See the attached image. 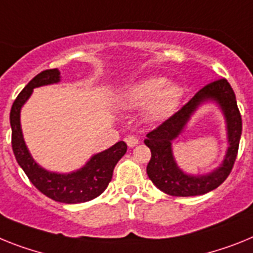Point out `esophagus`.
I'll use <instances>...</instances> for the list:
<instances>
[{"instance_id": "34e87169", "label": "esophagus", "mask_w": 253, "mask_h": 253, "mask_svg": "<svg viewBox=\"0 0 253 253\" xmlns=\"http://www.w3.org/2000/svg\"><path fill=\"white\" fill-rule=\"evenodd\" d=\"M126 143H127V145L130 146V148H133V146H136L137 144H139V139H137L136 136H127Z\"/></svg>"}]
</instances>
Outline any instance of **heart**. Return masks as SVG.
I'll return each mask as SVG.
<instances>
[{
  "label": "heart",
  "instance_id": "b5f03b06",
  "mask_svg": "<svg viewBox=\"0 0 253 253\" xmlns=\"http://www.w3.org/2000/svg\"><path fill=\"white\" fill-rule=\"evenodd\" d=\"M182 91L177 84H166V78L150 77L127 88L121 97V104L128 109L146 105L145 114L149 121H162L172 116L181 99Z\"/></svg>",
  "mask_w": 253,
  "mask_h": 253
}]
</instances>
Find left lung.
<instances>
[{
	"instance_id": "8db88e82",
	"label": "left lung",
	"mask_w": 253,
	"mask_h": 253,
	"mask_svg": "<svg viewBox=\"0 0 253 253\" xmlns=\"http://www.w3.org/2000/svg\"><path fill=\"white\" fill-rule=\"evenodd\" d=\"M215 101L222 108L227 121L229 148L220 167L206 175H188L177 166L172 154V141L178 136L191 114L201 103ZM242 135V117L235 94L225 78L206 84L180 110L157 128L148 132L144 140L152 152L146 173L153 184L173 197H193L211 192L226 180L234 166Z\"/></svg>"
}]
</instances>
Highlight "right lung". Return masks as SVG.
Instances as JSON below:
<instances>
[{"label": "right lung", "mask_w": 253, "mask_h": 253, "mask_svg": "<svg viewBox=\"0 0 253 253\" xmlns=\"http://www.w3.org/2000/svg\"><path fill=\"white\" fill-rule=\"evenodd\" d=\"M60 81V72L58 69H47L37 74L22 90L15 99L10 112L11 125V145L14 156L22 167L25 175L36 188L48 198L56 202L82 203L96 198L107 189L112 180L113 169L117 162L125 156L127 145L125 141H118L109 149L97 153L82 169L69 173L50 172L42 169L32 158L28 148L23 139L20 127V109L29 99L33 88L46 84H58Z\"/></svg>", "instance_id": "right-lung-1"}]
</instances>
